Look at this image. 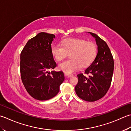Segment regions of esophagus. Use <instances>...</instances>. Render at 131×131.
<instances>
[{"instance_id":"34e87169","label":"esophagus","mask_w":131,"mask_h":131,"mask_svg":"<svg viewBox=\"0 0 131 131\" xmlns=\"http://www.w3.org/2000/svg\"><path fill=\"white\" fill-rule=\"evenodd\" d=\"M73 76V74H70V73H65V76H66V78H70V77H72V76Z\"/></svg>"}]
</instances>
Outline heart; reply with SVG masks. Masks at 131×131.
Listing matches in <instances>:
<instances>
[{
  "label": "heart",
  "instance_id": "b5f03b06",
  "mask_svg": "<svg viewBox=\"0 0 131 131\" xmlns=\"http://www.w3.org/2000/svg\"><path fill=\"white\" fill-rule=\"evenodd\" d=\"M51 47V53L56 60L60 61L70 53V60L59 64V70L67 73L75 72L81 66H88L94 60L97 49L95 44L81 39H66Z\"/></svg>",
  "mask_w": 131,
  "mask_h": 131
}]
</instances>
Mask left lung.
I'll return each mask as SVG.
<instances>
[{
  "label": "left lung",
  "mask_w": 131,
  "mask_h": 131,
  "mask_svg": "<svg viewBox=\"0 0 131 131\" xmlns=\"http://www.w3.org/2000/svg\"><path fill=\"white\" fill-rule=\"evenodd\" d=\"M95 38L97 53L94 61L83 73L78 75V83L75 87L76 95L87 102H95L102 98L109 90L114 69V61L110 49L105 41L96 34L90 32Z\"/></svg>",
  "instance_id": "8db88e82"
}]
</instances>
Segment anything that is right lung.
Segmentation results:
<instances>
[{
    "instance_id": "obj_1",
    "label": "right lung",
    "mask_w": 131,
    "mask_h": 131,
    "mask_svg": "<svg viewBox=\"0 0 131 131\" xmlns=\"http://www.w3.org/2000/svg\"><path fill=\"white\" fill-rule=\"evenodd\" d=\"M55 38L53 34L39 33L27 41L20 53L22 82L27 92L38 100L55 97L64 80L62 71H50L57 66L51 51Z\"/></svg>"
}]
</instances>
